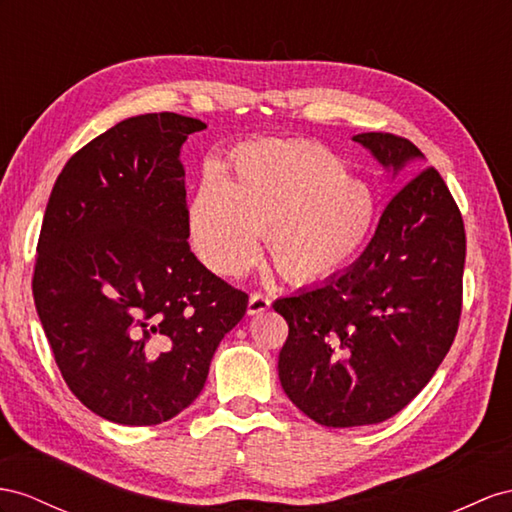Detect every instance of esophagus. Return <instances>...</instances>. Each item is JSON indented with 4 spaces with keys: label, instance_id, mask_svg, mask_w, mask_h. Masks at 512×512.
I'll list each match as a JSON object with an SVG mask.
<instances>
[{
    "label": "esophagus",
    "instance_id": "obj_1",
    "mask_svg": "<svg viewBox=\"0 0 512 512\" xmlns=\"http://www.w3.org/2000/svg\"><path fill=\"white\" fill-rule=\"evenodd\" d=\"M270 298L261 292H253L248 298V316H257V313H264L270 309Z\"/></svg>",
    "mask_w": 512,
    "mask_h": 512
}]
</instances>
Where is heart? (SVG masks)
Segmentation results:
<instances>
[{"instance_id":"obj_1","label":"heart","mask_w":512,"mask_h":512,"mask_svg":"<svg viewBox=\"0 0 512 512\" xmlns=\"http://www.w3.org/2000/svg\"><path fill=\"white\" fill-rule=\"evenodd\" d=\"M376 196L335 153L307 140H261L231 155L229 175H205L188 203L194 251L220 274L253 266L268 233L285 279L316 283L368 244Z\"/></svg>"}]
</instances>
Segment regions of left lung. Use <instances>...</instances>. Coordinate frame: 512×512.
Listing matches in <instances>:
<instances>
[{"instance_id":"obj_1","label":"left lung","mask_w":512,"mask_h":512,"mask_svg":"<svg viewBox=\"0 0 512 512\" xmlns=\"http://www.w3.org/2000/svg\"><path fill=\"white\" fill-rule=\"evenodd\" d=\"M352 140L385 173L424 162L413 142L368 131ZM465 227L435 168L393 196L363 255L320 285L274 300L290 333L281 387L329 428L378 424L402 411L454 342L461 318Z\"/></svg>"}]
</instances>
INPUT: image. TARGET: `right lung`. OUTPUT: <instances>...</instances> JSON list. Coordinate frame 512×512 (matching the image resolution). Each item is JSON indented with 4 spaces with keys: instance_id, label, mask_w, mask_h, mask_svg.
<instances>
[{
    "instance_id": "right-lung-1",
    "label": "right lung",
    "mask_w": 512,
    "mask_h": 512,
    "mask_svg": "<svg viewBox=\"0 0 512 512\" xmlns=\"http://www.w3.org/2000/svg\"><path fill=\"white\" fill-rule=\"evenodd\" d=\"M205 123L175 112L116 123L77 151L45 209L34 303L77 400L123 426L199 396L248 296L190 251L181 147Z\"/></svg>"
}]
</instances>
